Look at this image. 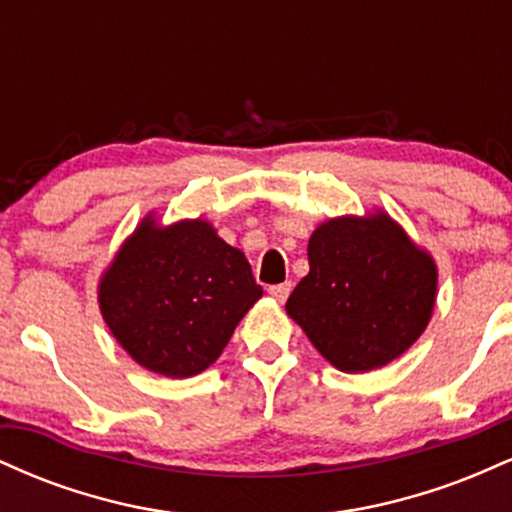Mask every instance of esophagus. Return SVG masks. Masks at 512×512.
I'll use <instances>...</instances> for the list:
<instances>
[{"mask_svg":"<svg viewBox=\"0 0 512 512\" xmlns=\"http://www.w3.org/2000/svg\"><path fill=\"white\" fill-rule=\"evenodd\" d=\"M289 293H291V281H284V284L269 286V296L276 298V301H279V303H284L286 298H289Z\"/></svg>","mask_w":512,"mask_h":512,"instance_id":"1","label":"esophagus"}]
</instances>
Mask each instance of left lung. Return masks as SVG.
Wrapping results in <instances>:
<instances>
[{"mask_svg": "<svg viewBox=\"0 0 512 512\" xmlns=\"http://www.w3.org/2000/svg\"><path fill=\"white\" fill-rule=\"evenodd\" d=\"M308 262L286 313L334 368L363 373L385 366L426 330L436 264L390 216L322 223L310 236Z\"/></svg>", "mask_w": 512, "mask_h": 512, "instance_id": "obj_1", "label": "left lung"}]
</instances>
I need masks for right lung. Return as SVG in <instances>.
Listing matches in <instances>:
<instances>
[{"label": "right lung", "instance_id": "add662e5", "mask_svg": "<svg viewBox=\"0 0 512 512\" xmlns=\"http://www.w3.org/2000/svg\"><path fill=\"white\" fill-rule=\"evenodd\" d=\"M262 296L250 262L204 221H144L101 281V313L139 366L190 378L228 344Z\"/></svg>", "mask_w": 512, "mask_h": 512}]
</instances>
